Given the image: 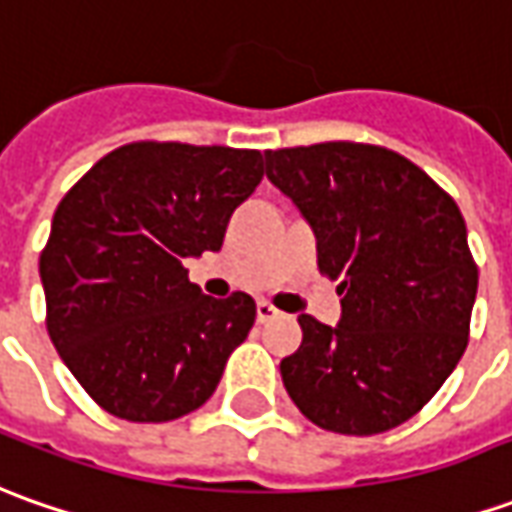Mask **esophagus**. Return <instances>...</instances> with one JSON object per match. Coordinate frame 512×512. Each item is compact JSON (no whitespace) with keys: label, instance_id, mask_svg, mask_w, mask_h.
I'll return each instance as SVG.
<instances>
[{"label":"esophagus","instance_id":"esophagus-1","mask_svg":"<svg viewBox=\"0 0 512 512\" xmlns=\"http://www.w3.org/2000/svg\"><path fill=\"white\" fill-rule=\"evenodd\" d=\"M274 316H277V308H274V305H269V302H257V322H260V325L271 322Z\"/></svg>","mask_w":512,"mask_h":512}]
</instances>
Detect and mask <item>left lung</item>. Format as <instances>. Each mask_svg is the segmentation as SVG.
Here are the masks:
<instances>
[{"mask_svg":"<svg viewBox=\"0 0 512 512\" xmlns=\"http://www.w3.org/2000/svg\"><path fill=\"white\" fill-rule=\"evenodd\" d=\"M266 176L311 224L319 271L342 297L333 328L300 316L285 392L319 429L401 426L468 347L479 271L460 207L406 156L364 142L266 151Z\"/></svg>","mask_w":512,"mask_h":512,"instance_id":"8db88e82","label":"left lung"}]
</instances>
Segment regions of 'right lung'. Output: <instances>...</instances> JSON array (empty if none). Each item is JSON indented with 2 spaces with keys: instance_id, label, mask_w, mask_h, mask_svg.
<instances>
[{
  "instance_id": "obj_1",
  "label": "right lung",
  "mask_w": 512,
  "mask_h": 512,
  "mask_svg": "<svg viewBox=\"0 0 512 512\" xmlns=\"http://www.w3.org/2000/svg\"><path fill=\"white\" fill-rule=\"evenodd\" d=\"M260 179V151L131 142L61 198L38 260L47 333L109 415L168 423L215 392L257 308L201 294L184 260L221 249Z\"/></svg>"
}]
</instances>
